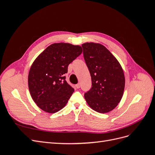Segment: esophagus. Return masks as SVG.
Segmentation results:
<instances>
[{
  "instance_id": "obj_1",
  "label": "esophagus",
  "mask_w": 155,
  "mask_h": 155,
  "mask_svg": "<svg viewBox=\"0 0 155 155\" xmlns=\"http://www.w3.org/2000/svg\"><path fill=\"white\" fill-rule=\"evenodd\" d=\"M80 84H79V83H78L77 84V85H76V87L77 88H80Z\"/></svg>"
}]
</instances>
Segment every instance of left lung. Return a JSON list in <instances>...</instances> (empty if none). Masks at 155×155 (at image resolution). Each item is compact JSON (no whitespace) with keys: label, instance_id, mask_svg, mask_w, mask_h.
Returning a JSON list of instances; mask_svg holds the SVG:
<instances>
[{"label":"left lung","instance_id":"left-lung-1","mask_svg":"<svg viewBox=\"0 0 155 155\" xmlns=\"http://www.w3.org/2000/svg\"><path fill=\"white\" fill-rule=\"evenodd\" d=\"M82 47L92 80V87L84 95L85 100L96 112H110L118 105L124 94L123 69L114 56L102 45L86 43Z\"/></svg>","mask_w":155,"mask_h":155}]
</instances>
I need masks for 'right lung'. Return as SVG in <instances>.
Returning a JSON list of instances; mask_svg holds the SVG:
<instances>
[{
    "label": "right lung",
    "instance_id": "right-lung-1",
    "mask_svg": "<svg viewBox=\"0 0 155 155\" xmlns=\"http://www.w3.org/2000/svg\"><path fill=\"white\" fill-rule=\"evenodd\" d=\"M82 48L69 43L48 46L33 63L28 74V87L33 100L48 113L62 109L74 89L66 81L68 67L82 53Z\"/></svg>",
    "mask_w": 155,
    "mask_h": 155
}]
</instances>
